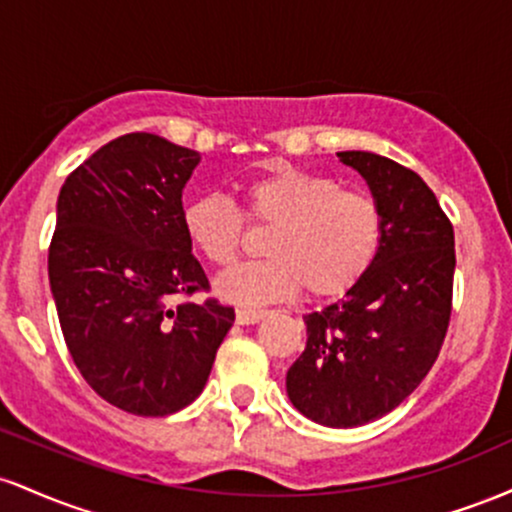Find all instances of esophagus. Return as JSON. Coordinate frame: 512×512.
Here are the masks:
<instances>
[{"mask_svg":"<svg viewBox=\"0 0 512 512\" xmlns=\"http://www.w3.org/2000/svg\"><path fill=\"white\" fill-rule=\"evenodd\" d=\"M264 315H267V310H238L236 320L238 325H255V322H260Z\"/></svg>","mask_w":512,"mask_h":512,"instance_id":"1","label":"esophagus"}]
</instances>
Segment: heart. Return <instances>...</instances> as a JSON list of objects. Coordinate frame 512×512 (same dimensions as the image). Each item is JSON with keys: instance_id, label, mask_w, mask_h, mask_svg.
Wrapping results in <instances>:
<instances>
[{"instance_id": "1", "label": "heart", "mask_w": 512, "mask_h": 512, "mask_svg": "<svg viewBox=\"0 0 512 512\" xmlns=\"http://www.w3.org/2000/svg\"><path fill=\"white\" fill-rule=\"evenodd\" d=\"M182 231L214 267H231L252 228H269L267 260L245 264L216 281V291L238 305L286 301L303 286L310 298L349 293L373 267L385 219L378 199L301 168H276L243 187V214L219 195L187 199Z\"/></svg>"}]
</instances>
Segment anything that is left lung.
I'll list each match as a JSON object with an SVG mask.
<instances>
[{
  "instance_id": "1",
  "label": "left lung",
  "mask_w": 512,
  "mask_h": 512,
  "mask_svg": "<svg viewBox=\"0 0 512 512\" xmlns=\"http://www.w3.org/2000/svg\"><path fill=\"white\" fill-rule=\"evenodd\" d=\"M337 156L378 199L383 245L342 301L303 317L308 342L286 392L315 424L354 428L399 407L436 363L452 313L455 231L411 168L370 151Z\"/></svg>"
}]
</instances>
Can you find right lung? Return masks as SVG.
<instances>
[{
  "instance_id": "right-lung-1",
  "label": "right lung",
  "mask_w": 512,
  "mask_h": 512,
  "mask_svg": "<svg viewBox=\"0 0 512 512\" xmlns=\"http://www.w3.org/2000/svg\"><path fill=\"white\" fill-rule=\"evenodd\" d=\"M199 154L149 132L108 142L64 180L48 250L50 289L76 368L113 407L185 409L236 320L209 291L182 231V187Z\"/></svg>"
}]
</instances>
